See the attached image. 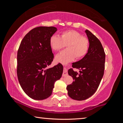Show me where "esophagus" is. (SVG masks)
Here are the masks:
<instances>
[{
    "mask_svg": "<svg viewBox=\"0 0 123 123\" xmlns=\"http://www.w3.org/2000/svg\"><path fill=\"white\" fill-rule=\"evenodd\" d=\"M68 75L67 73V69L65 67H64L63 68V74H62V76H66Z\"/></svg>",
    "mask_w": 123,
    "mask_h": 123,
    "instance_id": "34e87169",
    "label": "esophagus"
}]
</instances>
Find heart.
<instances>
[{"label": "heart", "instance_id": "obj_1", "mask_svg": "<svg viewBox=\"0 0 123 123\" xmlns=\"http://www.w3.org/2000/svg\"><path fill=\"white\" fill-rule=\"evenodd\" d=\"M67 49L56 56V61L66 64L76 57L80 59L86 55L89 49V41L75 30L65 31L61 37L54 35L50 38V45L54 51H59L66 46Z\"/></svg>", "mask_w": 123, "mask_h": 123}]
</instances>
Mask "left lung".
Returning <instances> with one entry per match:
<instances>
[{
    "label": "left lung",
    "instance_id": "1",
    "mask_svg": "<svg viewBox=\"0 0 123 123\" xmlns=\"http://www.w3.org/2000/svg\"><path fill=\"white\" fill-rule=\"evenodd\" d=\"M89 41V49L86 55L79 61L72 63L68 73L74 80L67 86L68 94L76 100H84L96 92L103 78L105 69V54L98 38L89 30H85Z\"/></svg>",
    "mask_w": 123,
    "mask_h": 123
}]
</instances>
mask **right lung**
<instances>
[{"mask_svg":"<svg viewBox=\"0 0 123 123\" xmlns=\"http://www.w3.org/2000/svg\"><path fill=\"white\" fill-rule=\"evenodd\" d=\"M56 31L54 26L33 29L24 36L18 49V81L24 92L33 99L49 97L55 81L62 76L63 67L61 63L49 67L54 59L50 38Z\"/></svg>","mask_w":123,"mask_h":123,"instance_id":"add662e5","label":"right lung"}]
</instances>
